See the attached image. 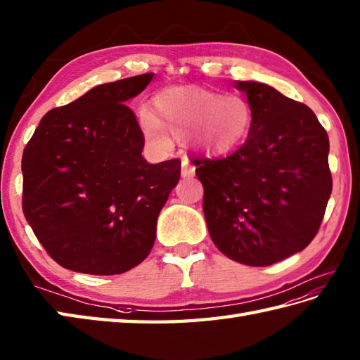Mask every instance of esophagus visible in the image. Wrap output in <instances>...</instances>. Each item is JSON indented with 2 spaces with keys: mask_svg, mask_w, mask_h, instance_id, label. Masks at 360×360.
Listing matches in <instances>:
<instances>
[{
  "mask_svg": "<svg viewBox=\"0 0 360 360\" xmlns=\"http://www.w3.org/2000/svg\"><path fill=\"white\" fill-rule=\"evenodd\" d=\"M194 175V166L189 163L188 157L181 158V177H193Z\"/></svg>",
  "mask_w": 360,
  "mask_h": 360,
  "instance_id": "1",
  "label": "esophagus"
}]
</instances>
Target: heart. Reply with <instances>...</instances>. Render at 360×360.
Masks as SVG:
<instances>
[{
    "label": "heart",
    "mask_w": 360,
    "mask_h": 360,
    "mask_svg": "<svg viewBox=\"0 0 360 360\" xmlns=\"http://www.w3.org/2000/svg\"><path fill=\"white\" fill-rule=\"evenodd\" d=\"M153 108L139 107L138 124L146 141L157 149L169 148L171 135L202 150H230L248 135L253 120L245 99L199 86L163 88L153 96Z\"/></svg>",
    "instance_id": "1"
}]
</instances>
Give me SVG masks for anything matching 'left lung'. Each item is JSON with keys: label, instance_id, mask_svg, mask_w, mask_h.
I'll return each instance as SVG.
<instances>
[{"label": "left lung", "instance_id": "obj_1", "mask_svg": "<svg viewBox=\"0 0 360 360\" xmlns=\"http://www.w3.org/2000/svg\"><path fill=\"white\" fill-rule=\"evenodd\" d=\"M247 94L252 127L225 158L195 163L210 236L230 259L264 267L302 252L323 221L333 191L329 139L312 110L261 82Z\"/></svg>", "mask_w": 360, "mask_h": 360}]
</instances>
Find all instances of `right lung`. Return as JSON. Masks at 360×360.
I'll list each match as a JSON object with an SVG mask.
<instances>
[{"mask_svg":"<svg viewBox=\"0 0 360 360\" xmlns=\"http://www.w3.org/2000/svg\"><path fill=\"white\" fill-rule=\"evenodd\" d=\"M153 72L102 84L43 116L21 160L23 212L62 267L118 275L150 253L180 160L150 165L126 102Z\"/></svg>","mask_w":360,"mask_h":360,"instance_id":"obj_1","label":"right lung"}]
</instances>
